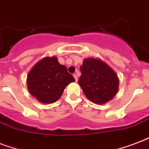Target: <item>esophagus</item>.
Listing matches in <instances>:
<instances>
[{
    "label": "esophagus",
    "instance_id": "1",
    "mask_svg": "<svg viewBox=\"0 0 149 149\" xmlns=\"http://www.w3.org/2000/svg\"><path fill=\"white\" fill-rule=\"evenodd\" d=\"M72 76H73V77L75 78V80H76V82L78 81V77H77V75L75 74V73H74V74L72 75Z\"/></svg>",
    "mask_w": 149,
    "mask_h": 149
}]
</instances>
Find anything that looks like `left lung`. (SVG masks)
Masks as SVG:
<instances>
[{
  "instance_id": "1",
  "label": "left lung",
  "mask_w": 149,
  "mask_h": 149,
  "mask_svg": "<svg viewBox=\"0 0 149 149\" xmlns=\"http://www.w3.org/2000/svg\"><path fill=\"white\" fill-rule=\"evenodd\" d=\"M79 84L91 101L104 104L117 94L119 79L116 72L104 61L97 58H84L80 66Z\"/></svg>"
}]
</instances>
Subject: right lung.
<instances>
[{
  "mask_svg": "<svg viewBox=\"0 0 149 149\" xmlns=\"http://www.w3.org/2000/svg\"><path fill=\"white\" fill-rule=\"evenodd\" d=\"M65 65H61L56 56H46L39 60L27 77L29 93L40 103L52 104L57 101L65 86L74 82Z\"/></svg>",
  "mask_w": 149,
  "mask_h": 149,
  "instance_id": "1",
  "label": "right lung"
}]
</instances>
